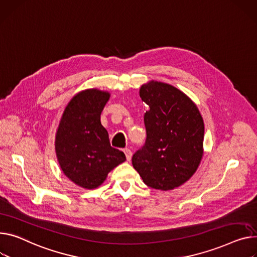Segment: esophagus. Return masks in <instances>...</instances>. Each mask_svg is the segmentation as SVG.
Here are the masks:
<instances>
[{"instance_id":"34e87169","label":"esophagus","mask_w":257,"mask_h":257,"mask_svg":"<svg viewBox=\"0 0 257 257\" xmlns=\"http://www.w3.org/2000/svg\"><path fill=\"white\" fill-rule=\"evenodd\" d=\"M124 153H125L127 160L130 161V160H131V157H132V152H131V150H130L129 148H126V149L124 150Z\"/></svg>"}]
</instances>
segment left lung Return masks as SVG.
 <instances>
[{"label":"left lung","instance_id":"obj_1","mask_svg":"<svg viewBox=\"0 0 257 257\" xmlns=\"http://www.w3.org/2000/svg\"><path fill=\"white\" fill-rule=\"evenodd\" d=\"M140 96L149 109L144 116L145 145L132 165L154 189L172 190L189 180L200 163L204 126L193 102L173 85L150 81Z\"/></svg>","mask_w":257,"mask_h":257}]
</instances>
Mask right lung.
<instances>
[{
  "label": "right lung",
  "instance_id": "1",
  "mask_svg": "<svg viewBox=\"0 0 257 257\" xmlns=\"http://www.w3.org/2000/svg\"><path fill=\"white\" fill-rule=\"evenodd\" d=\"M109 94L85 90L68 103L56 136V152L65 176L76 185L94 189L107 174L126 160L125 154L110 146L100 114Z\"/></svg>",
  "mask_w": 257,
  "mask_h": 257
}]
</instances>
